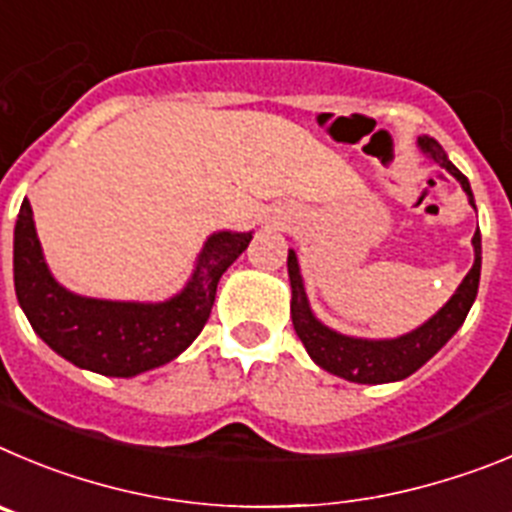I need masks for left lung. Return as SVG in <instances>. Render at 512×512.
Masks as SVG:
<instances>
[{
	"label": "left lung",
	"mask_w": 512,
	"mask_h": 512,
	"mask_svg": "<svg viewBox=\"0 0 512 512\" xmlns=\"http://www.w3.org/2000/svg\"><path fill=\"white\" fill-rule=\"evenodd\" d=\"M423 147V153L449 170L451 176L462 183L467 191L469 204L474 206L472 188H469L467 176L457 165L446 158L444 147L434 140V137L423 135L418 140ZM480 227L474 232V265L457 288V293L451 296V301L436 313L434 319H428L421 329L411 331V334L400 336V339H388V342H367V339H352V336H342L336 331L326 329L321 321L313 319L311 308L306 301V290H303L301 273H298L296 252H288V275L290 288H293V301H290V316H293V326H296L298 339L303 342L306 352L319 367H324L331 375H339L344 380L365 382V385H377V382H393L403 380V377L413 375L418 367H423L428 359L434 357L446 342H449L454 331L464 324L469 308H472L477 288H480V267H482V245H480Z\"/></svg>",
	"instance_id": "obj_1"
}]
</instances>
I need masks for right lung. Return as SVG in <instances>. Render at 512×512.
Here are the masks:
<instances>
[{"label": "right lung", "mask_w": 512, "mask_h": 512, "mask_svg": "<svg viewBox=\"0 0 512 512\" xmlns=\"http://www.w3.org/2000/svg\"><path fill=\"white\" fill-rule=\"evenodd\" d=\"M250 239L237 232L209 237L191 283L165 303L94 301L68 293L48 273L25 199L15 227V293L32 329L61 357L99 375L132 377L176 359L201 334L219 278Z\"/></svg>", "instance_id": "1"}]
</instances>
